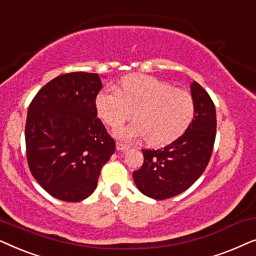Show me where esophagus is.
I'll list each match as a JSON object with an SVG mask.
<instances>
[{
	"label": "esophagus",
	"mask_w": 256,
	"mask_h": 256,
	"mask_svg": "<svg viewBox=\"0 0 256 256\" xmlns=\"http://www.w3.org/2000/svg\"><path fill=\"white\" fill-rule=\"evenodd\" d=\"M116 149L120 150V152H124V150L129 149V146H126V144H122V143H120V142H118L116 143Z\"/></svg>",
	"instance_id": "esophagus-1"
}]
</instances>
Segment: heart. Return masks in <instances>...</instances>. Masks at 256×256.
I'll return each mask as SVG.
<instances>
[{
  "mask_svg": "<svg viewBox=\"0 0 256 256\" xmlns=\"http://www.w3.org/2000/svg\"><path fill=\"white\" fill-rule=\"evenodd\" d=\"M98 115L104 124L118 128L132 116L135 121L118 128L122 141L146 138L150 146H164L183 134L194 114V102L186 90L146 74H132L121 80L118 90H101L96 98Z\"/></svg>",
  "mask_w": 256,
  "mask_h": 256,
  "instance_id": "heart-1",
  "label": "heart"
}]
</instances>
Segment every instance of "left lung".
Masks as SVG:
<instances>
[{
    "label": "left lung",
    "instance_id": "8db88e82",
    "mask_svg": "<svg viewBox=\"0 0 256 256\" xmlns=\"http://www.w3.org/2000/svg\"><path fill=\"white\" fill-rule=\"evenodd\" d=\"M194 120L172 143L157 150H143L144 162L132 178L143 194L163 200L191 186L208 166L216 132V107L208 93L194 82Z\"/></svg>",
    "mask_w": 256,
    "mask_h": 256
}]
</instances>
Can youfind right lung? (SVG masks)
I'll return each mask as SVG.
<instances>
[{
	"label": "right lung",
	"instance_id": "obj_1",
	"mask_svg": "<svg viewBox=\"0 0 256 256\" xmlns=\"http://www.w3.org/2000/svg\"><path fill=\"white\" fill-rule=\"evenodd\" d=\"M102 88L96 73L52 79L31 101L26 124L30 171L52 197L80 202L96 188L101 168L115 152L96 108Z\"/></svg>",
	"mask_w": 256,
	"mask_h": 256
}]
</instances>
